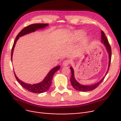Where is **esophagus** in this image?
<instances>
[{
	"label": "esophagus",
	"mask_w": 121,
	"mask_h": 121,
	"mask_svg": "<svg viewBox=\"0 0 121 121\" xmlns=\"http://www.w3.org/2000/svg\"><path fill=\"white\" fill-rule=\"evenodd\" d=\"M69 64H70V61L69 60L64 61V62H63V65L64 66H68Z\"/></svg>",
	"instance_id": "1"
}]
</instances>
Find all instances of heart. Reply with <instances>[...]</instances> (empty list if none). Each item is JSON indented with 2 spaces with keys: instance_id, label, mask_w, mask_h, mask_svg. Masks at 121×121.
Masks as SVG:
<instances>
[{
  "instance_id": "heart-1",
  "label": "heart",
  "mask_w": 121,
  "mask_h": 121,
  "mask_svg": "<svg viewBox=\"0 0 121 121\" xmlns=\"http://www.w3.org/2000/svg\"><path fill=\"white\" fill-rule=\"evenodd\" d=\"M85 34L83 32L77 31L73 35L72 39L74 41H78L81 40L85 36Z\"/></svg>"
}]
</instances>
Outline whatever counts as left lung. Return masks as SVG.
Here are the masks:
<instances>
[{"instance_id": "8db88e82", "label": "left lung", "mask_w": 121, "mask_h": 121, "mask_svg": "<svg viewBox=\"0 0 121 121\" xmlns=\"http://www.w3.org/2000/svg\"><path fill=\"white\" fill-rule=\"evenodd\" d=\"M101 42L103 43L104 44V46L106 47V48L107 50L108 53H109V66H108V70L105 74V75L107 74V73L108 72L109 69L110 67V63H111V48L110 44L108 42V39H107L106 37L105 36V33L103 31H101ZM71 71L72 72V74H71V84L73 87L74 89H75V90H77L79 91H81V92H87V91H92L93 90H94L95 89H96L97 87H98L99 84L102 82V81L104 80V78H105V76L102 79H101L99 82H98L97 83L91 85H83L79 84L77 81L74 78V73H73V69L72 67H70Z\"/></svg>"}]
</instances>
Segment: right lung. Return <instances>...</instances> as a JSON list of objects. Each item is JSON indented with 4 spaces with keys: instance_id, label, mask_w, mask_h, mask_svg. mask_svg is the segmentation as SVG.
Wrapping results in <instances>:
<instances>
[{
    "instance_id": "right-lung-1",
    "label": "right lung",
    "mask_w": 121,
    "mask_h": 121,
    "mask_svg": "<svg viewBox=\"0 0 121 121\" xmlns=\"http://www.w3.org/2000/svg\"><path fill=\"white\" fill-rule=\"evenodd\" d=\"M48 24L47 23H35V24H30L28 25V26H26L25 28H24L23 29H22L20 32L18 33V34L17 35L16 38V39L14 41L12 51H11V60H12L13 53V50H14L15 46L17 42V40L19 37L23 36L25 34L31 33L32 32L35 31L36 30L38 29L43 28L44 27H45L46 26H48ZM60 66H58L53 68L52 70L50 71V72L47 74L46 77L43 80V81H42L39 83L32 84V85L24 83V82L20 80L17 78L15 73H14V74L16 77V78L18 82V83L22 86V87H23V88L25 89H26L28 91L31 92L32 93H42L46 92L49 89L50 86H51V85H52L53 76L55 73H56L60 69Z\"/></svg>"
}]
</instances>
